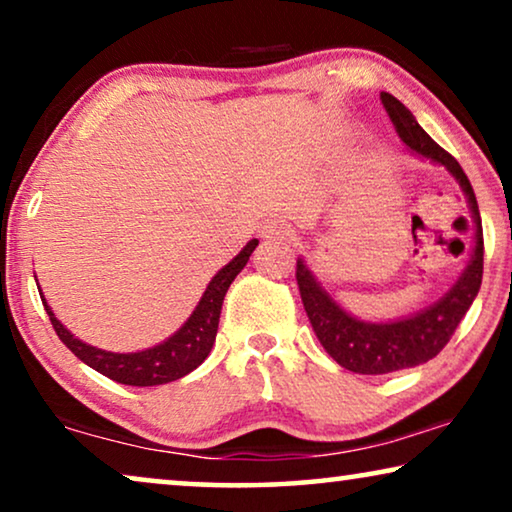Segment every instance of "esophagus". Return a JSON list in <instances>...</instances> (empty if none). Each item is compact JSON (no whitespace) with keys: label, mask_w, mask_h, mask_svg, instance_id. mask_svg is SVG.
<instances>
[{"label":"esophagus","mask_w":512,"mask_h":512,"mask_svg":"<svg viewBox=\"0 0 512 512\" xmlns=\"http://www.w3.org/2000/svg\"><path fill=\"white\" fill-rule=\"evenodd\" d=\"M261 235L277 237V240H291L293 228H291V223H286L284 219H270L261 226Z\"/></svg>","instance_id":"1"}]
</instances>
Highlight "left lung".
Wrapping results in <instances>:
<instances>
[{
    "label": "left lung",
    "mask_w": 512,
    "mask_h": 512,
    "mask_svg": "<svg viewBox=\"0 0 512 512\" xmlns=\"http://www.w3.org/2000/svg\"><path fill=\"white\" fill-rule=\"evenodd\" d=\"M380 100L405 149L412 156L443 165L457 179V184L466 195L468 209H471L475 244L464 272H461L457 282L452 284V289L443 298L424 307V310L410 314V317L394 321H363L347 310H342L331 293L321 286L305 258H298V289L314 333H317L326 352L333 356V361H338L342 368L359 375H384L394 373V370L415 368L419 363H426L440 354V349L450 342L459 321L464 319L468 307L473 305L475 296H478L482 284V251H485L478 200H475L473 186L466 172L461 170V165L450 153L440 149L426 135L422 125L417 123V118L412 116V111L403 102H398L389 93H380Z\"/></svg>",
    "instance_id": "1"
}]
</instances>
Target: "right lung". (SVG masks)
<instances>
[{
  "label": "right lung",
  "instance_id": "obj_1",
  "mask_svg": "<svg viewBox=\"0 0 512 512\" xmlns=\"http://www.w3.org/2000/svg\"><path fill=\"white\" fill-rule=\"evenodd\" d=\"M258 247V240L247 242L240 254L233 261L216 272L212 282L207 284L205 293H202L200 303L195 305L191 317L184 321V326L179 331H174L170 338L153 345L142 352H107V349L93 347L88 342L74 338L65 326L60 324V319L55 317L51 305L46 303L44 293L39 291L41 303L46 307V314L51 317V324L58 333V338L72 349L74 356L90 366L97 373H102L109 380L130 384V387H156V384H167L179 380L200 366L212 352L216 331H219V317H221V305L226 298V291L230 284L235 282V277L240 275L244 265H247L249 256L254 254Z\"/></svg>",
  "mask_w": 512,
  "mask_h": 512
}]
</instances>
